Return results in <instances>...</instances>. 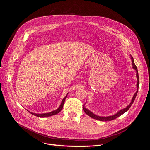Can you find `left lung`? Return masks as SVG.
Instances as JSON below:
<instances>
[{
    "instance_id": "1",
    "label": "left lung",
    "mask_w": 150,
    "mask_h": 150,
    "mask_svg": "<svg viewBox=\"0 0 150 150\" xmlns=\"http://www.w3.org/2000/svg\"><path fill=\"white\" fill-rule=\"evenodd\" d=\"M131 58L132 59V67L133 68L136 70L137 71V80H138V82H137V90L136 91V93H135V94L134 95L133 97H132V101H131V103L128 105L126 108H125V109H122L120 110H119L116 114L114 115H112V116H107V117H103V116H97V115H96L95 114H94L93 113H92L91 112H90V110H88L87 109H86L85 108V106L83 105V109L85 112V113H86L87 115H88L90 117L93 118V119H95L96 120H100V121H104V122H106V121H110V120H114L115 119H116L117 117H118L119 116H121L122 115H123L124 113H125L126 112H127L128 110H129V109L131 108V106L132 105V104H133L135 98H136V96H137V94L138 93V87H139V76H138V69H137V67H136V65H135V63H134V59H133V57L131 55Z\"/></svg>"
}]
</instances>
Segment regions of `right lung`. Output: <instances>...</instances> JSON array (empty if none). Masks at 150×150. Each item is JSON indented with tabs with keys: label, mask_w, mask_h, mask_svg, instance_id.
Returning <instances> with one entry per match:
<instances>
[{
	"label": "right lung",
	"mask_w": 150,
	"mask_h": 150,
	"mask_svg": "<svg viewBox=\"0 0 150 150\" xmlns=\"http://www.w3.org/2000/svg\"><path fill=\"white\" fill-rule=\"evenodd\" d=\"M68 94V93L67 94V95ZM67 95L65 97V98H64L62 101V103L60 104V105L59 106V108L56 110H54L53 112H49V113H42V114H38V113H32L30 111H28V112H30L31 114L35 116H37V117H49V116H53V115H55L57 113H59L63 109V104H64V103H65V99L67 97Z\"/></svg>",
	"instance_id": "right-lung-1"
}]
</instances>
